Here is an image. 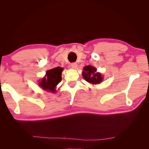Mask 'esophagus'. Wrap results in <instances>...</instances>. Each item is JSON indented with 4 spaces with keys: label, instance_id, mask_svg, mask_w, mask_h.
<instances>
[{
    "label": "esophagus",
    "instance_id": "obj_1",
    "mask_svg": "<svg viewBox=\"0 0 149 149\" xmlns=\"http://www.w3.org/2000/svg\"><path fill=\"white\" fill-rule=\"evenodd\" d=\"M71 67L73 69H76L77 67V64L76 62L72 63V64H71Z\"/></svg>",
    "mask_w": 149,
    "mask_h": 149
}]
</instances>
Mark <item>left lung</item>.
Here are the masks:
<instances>
[{"label":"left lung","mask_w":149,"mask_h":149,"mask_svg":"<svg viewBox=\"0 0 149 149\" xmlns=\"http://www.w3.org/2000/svg\"><path fill=\"white\" fill-rule=\"evenodd\" d=\"M84 70L83 76L84 79L90 84H98L102 81V77H101V74L99 73H96L97 70L95 68L91 65H87L84 67Z\"/></svg>","instance_id":"obj_1"}]
</instances>
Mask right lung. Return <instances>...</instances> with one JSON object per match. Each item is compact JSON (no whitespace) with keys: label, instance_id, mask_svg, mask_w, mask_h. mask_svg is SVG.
Listing matches in <instances>:
<instances>
[{"label":"right lung","instance_id":"obj_1","mask_svg":"<svg viewBox=\"0 0 149 149\" xmlns=\"http://www.w3.org/2000/svg\"><path fill=\"white\" fill-rule=\"evenodd\" d=\"M62 68L56 67L48 70L45 77L40 82L39 85L42 89L49 90L51 92L55 91V87L62 81Z\"/></svg>","mask_w":149,"mask_h":149}]
</instances>
